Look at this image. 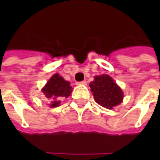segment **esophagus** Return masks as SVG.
Here are the masks:
<instances>
[{"label": "esophagus", "mask_w": 160, "mask_h": 160, "mask_svg": "<svg viewBox=\"0 0 160 160\" xmlns=\"http://www.w3.org/2000/svg\"><path fill=\"white\" fill-rule=\"evenodd\" d=\"M78 85H87V81L86 80H83V81H80V82H77Z\"/></svg>", "instance_id": "obj_1"}]
</instances>
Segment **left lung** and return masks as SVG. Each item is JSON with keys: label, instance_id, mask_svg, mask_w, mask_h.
<instances>
[{"label": "left lung", "instance_id": "left-lung-1", "mask_svg": "<svg viewBox=\"0 0 160 160\" xmlns=\"http://www.w3.org/2000/svg\"><path fill=\"white\" fill-rule=\"evenodd\" d=\"M89 86L93 94L94 100L103 107L113 109L122 101V91L109 75L95 76Z\"/></svg>", "mask_w": 160, "mask_h": 160}]
</instances>
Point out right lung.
<instances>
[{
	"instance_id": "add662e5",
	"label": "right lung",
	"mask_w": 160,
	"mask_h": 160,
	"mask_svg": "<svg viewBox=\"0 0 160 160\" xmlns=\"http://www.w3.org/2000/svg\"><path fill=\"white\" fill-rule=\"evenodd\" d=\"M42 91L48 100L51 102V107H57L59 106L61 98H68L71 94L72 87H70L68 81L56 73L49 79Z\"/></svg>"
}]
</instances>
